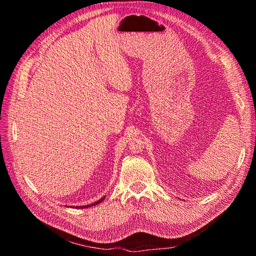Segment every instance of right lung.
Wrapping results in <instances>:
<instances>
[{
	"instance_id": "add662e5",
	"label": "right lung",
	"mask_w": 256,
	"mask_h": 256,
	"mask_svg": "<svg viewBox=\"0 0 256 256\" xmlns=\"http://www.w3.org/2000/svg\"><path fill=\"white\" fill-rule=\"evenodd\" d=\"M104 198H102V200H97V202H95V203H92V205H86V206H82V207L80 206V207H76V208H86V207H90V206H95V205L99 204L100 202H102V200H104Z\"/></svg>"
}]
</instances>
